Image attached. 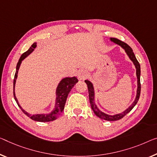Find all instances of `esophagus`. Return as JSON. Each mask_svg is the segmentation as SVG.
<instances>
[{
  "mask_svg": "<svg viewBox=\"0 0 157 157\" xmlns=\"http://www.w3.org/2000/svg\"><path fill=\"white\" fill-rule=\"evenodd\" d=\"M88 76V73L86 71H81L78 74V78L79 80H83Z\"/></svg>",
  "mask_w": 157,
  "mask_h": 157,
  "instance_id": "34e87169",
  "label": "esophagus"
}]
</instances>
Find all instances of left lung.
Instances as JSON below:
<instances>
[{"instance_id": "8db88e82", "label": "left lung", "mask_w": 157, "mask_h": 157, "mask_svg": "<svg viewBox=\"0 0 157 157\" xmlns=\"http://www.w3.org/2000/svg\"><path fill=\"white\" fill-rule=\"evenodd\" d=\"M111 40L113 42H114L115 43H117V44L121 45V46L124 48L125 51L126 52L127 55H128L129 58L132 60V62H133V64H135V66H136V74H137V90L136 98V100H135L134 102L132 103L126 110H125L124 112H123L122 113H120V114H115V115H108L107 114H105V113L102 112V111H100L98 109V107L95 104V100H94V95H95V93H94V88H93V84L91 83V82H90L88 80H86L85 82L86 83L87 86H88V93H89V100H90L91 108H92V109L94 112V113H95V114L99 118H100V119L106 120V121H118L121 119H122V118L124 117L128 113L131 112V111L132 109V108L136 106L137 102H138L140 95V91H141L140 65L138 61H137L136 56H135L133 52H132V48L130 47L128 45L126 44V43L123 42L121 40H120L115 38H111Z\"/></svg>"}]
</instances>
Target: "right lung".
I'll return each mask as SVG.
<instances>
[{
    "label": "right lung",
    "instance_id": "obj_1",
    "mask_svg": "<svg viewBox=\"0 0 157 157\" xmlns=\"http://www.w3.org/2000/svg\"><path fill=\"white\" fill-rule=\"evenodd\" d=\"M36 47V43H33L32 45L30 47L29 49L26 52H24V53L21 55L20 58L19 59V62H17V67H16V72H15V74H14V81H13L14 98V100L16 101V102L17 103L18 106L20 107L21 111H22V112L25 113L27 117H30V119H31L33 121H40V122L52 121L57 119V117L59 116V114L62 112V111H63L64 108L65 103H66L67 96H68L69 92L71 91V88H73L74 85H75L78 81L76 77H72V78H64L60 81V83H59V85L57 86V92H56L57 98H56V104H55V107L54 108V109L52 110V112L51 113H50V114L31 115L29 114H28L26 112H25V111L20 107V105H19L18 101L15 97V94H14V85H15L16 78L17 77V72L19 70V68H20V64L21 63V61H22L26 57H27L28 55H29L33 50H34V48Z\"/></svg>",
    "mask_w": 157,
    "mask_h": 157
}]
</instances>
